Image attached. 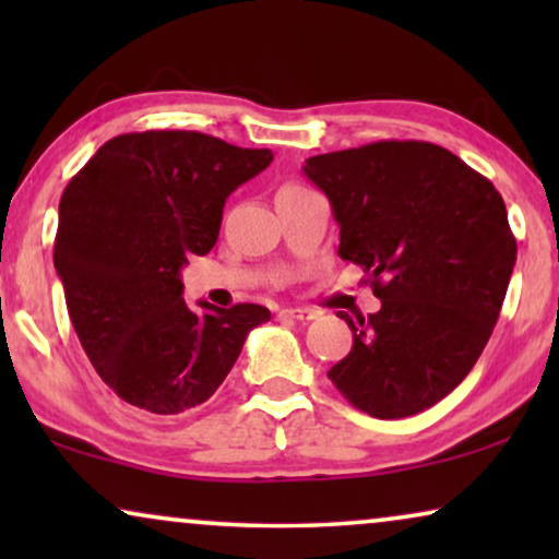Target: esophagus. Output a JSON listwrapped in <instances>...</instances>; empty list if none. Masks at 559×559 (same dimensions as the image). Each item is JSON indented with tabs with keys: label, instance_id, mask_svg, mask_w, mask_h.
Here are the masks:
<instances>
[{
	"label": "esophagus",
	"instance_id": "34e87169",
	"mask_svg": "<svg viewBox=\"0 0 559 559\" xmlns=\"http://www.w3.org/2000/svg\"><path fill=\"white\" fill-rule=\"evenodd\" d=\"M280 316L282 318H293V320H312V318H318V310H312V308H285V310H280Z\"/></svg>",
	"mask_w": 559,
	"mask_h": 559
}]
</instances>
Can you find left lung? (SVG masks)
<instances>
[{"mask_svg":"<svg viewBox=\"0 0 559 559\" xmlns=\"http://www.w3.org/2000/svg\"><path fill=\"white\" fill-rule=\"evenodd\" d=\"M331 201L338 257L369 272L379 312L350 318V354L328 371L356 409L417 415L476 366L499 320L516 241L491 180L430 142H373L305 159Z\"/></svg>","mask_w":559,"mask_h":559,"instance_id":"obj_1","label":"left lung"}]
</instances>
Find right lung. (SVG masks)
<instances>
[{"instance_id":"right-lung-1","label":"right lung","mask_w":559,"mask_h":559,"mask_svg":"<svg viewBox=\"0 0 559 559\" xmlns=\"http://www.w3.org/2000/svg\"><path fill=\"white\" fill-rule=\"evenodd\" d=\"M201 132L119 134L98 147L60 198L52 262L79 341L106 384L152 415H180L224 384L262 305L201 312L180 272L216 247L226 198L270 167Z\"/></svg>"}]
</instances>
